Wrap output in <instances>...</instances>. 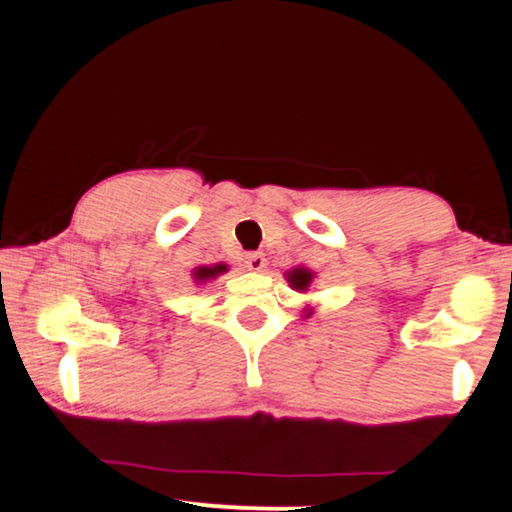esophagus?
Here are the masks:
<instances>
[{"instance_id": "34e87169", "label": "esophagus", "mask_w": 512, "mask_h": 512, "mask_svg": "<svg viewBox=\"0 0 512 512\" xmlns=\"http://www.w3.org/2000/svg\"><path fill=\"white\" fill-rule=\"evenodd\" d=\"M266 264V259L262 253H248L246 255V268L248 271H262Z\"/></svg>"}]
</instances>
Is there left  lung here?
<instances>
[{
    "instance_id": "8db88e82",
    "label": "left lung",
    "mask_w": 512,
    "mask_h": 512,
    "mask_svg": "<svg viewBox=\"0 0 512 512\" xmlns=\"http://www.w3.org/2000/svg\"><path fill=\"white\" fill-rule=\"evenodd\" d=\"M289 277V284L296 291H307V287L311 284V271H307V268H293V271L287 275ZM311 314V311H309Z\"/></svg>"
}]
</instances>
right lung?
Masks as SVG:
<instances>
[{
	"instance_id": "1",
	"label": "right lung",
	"mask_w": 512,
	"mask_h": 512,
	"mask_svg": "<svg viewBox=\"0 0 512 512\" xmlns=\"http://www.w3.org/2000/svg\"><path fill=\"white\" fill-rule=\"evenodd\" d=\"M225 271H228V268H225V264H216V266H210V268L201 266V268H198V271L194 273V277H196L198 282H205V280H210V277H216V275L225 273Z\"/></svg>"
}]
</instances>
